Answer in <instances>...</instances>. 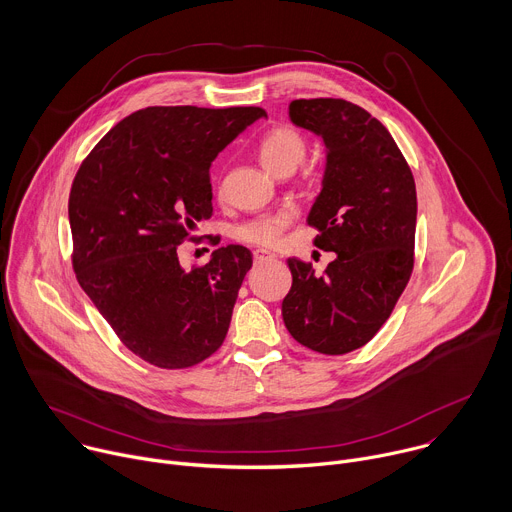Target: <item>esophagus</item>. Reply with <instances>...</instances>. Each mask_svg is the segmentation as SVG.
<instances>
[{
	"label": "esophagus",
	"instance_id": "34e87169",
	"mask_svg": "<svg viewBox=\"0 0 512 512\" xmlns=\"http://www.w3.org/2000/svg\"><path fill=\"white\" fill-rule=\"evenodd\" d=\"M253 259H255V263L259 265V263H265V261H271V259H275V255H273V253H269V251H263V249H259V251H255V253H253Z\"/></svg>",
	"mask_w": 512,
	"mask_h": 512
}]
</instances>
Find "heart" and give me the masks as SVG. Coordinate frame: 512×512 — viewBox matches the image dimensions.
I'll list each match as a JSON object with an SVG mask.
<instances>
[{"instance_id":"1","label":"heart","mask_w":512,"mask_h":512,"mask_svg":"<svg viewBox=\"0 0 512 512\" xmlns=\"http://www.w3.org/2000/svg\"><path fill=\"white\" fill-rule=\"evenodd\" d=\"M306 150V139L298 129L289 125H277L261 137L257 152L261 164L271 174H279L281 170H296V166L306 158ZM294 218V210L281 208L251 218V221L237 227L235 235L239 241L255 247H275L279 245L285 229L291 225Z\"/></svg>"}]
</instances>
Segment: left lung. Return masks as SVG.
<instances>
[{"instance_id":"left-lung-1","label":"left lung","mask_w":512,"mask_h":512,"mask_svg":"<svg viewBox=\"0 0 512 512\" xmlns=\"http://www.w3.org/2000/svg\"><path fill=\"white\" fill-rule=\"evenodd\" d=\"M289 119L324 139L326 170L308 225L318 229L314 245L336 259L322 275L287 259L281 316L300 344L346 354L381 330L411 277L415 180L387 127L350 101H291Z\"/></svg>"}]
</instances>
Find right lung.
I'll list each match as a JSON object with an SVG mask.
<instances>
[{
  "instance_id": "obj_1",
  "label": "right lung",
  "mask_w": 512,
  "mask_h": 512,
  "mask_svg": "<svg viewBox=\"0 0 512 512\" xmlns=\"http://www.w3.org/2000/svg\"><path fill=\"white\" fill-rule=\"evenodd\" d=\"M261 117V107L139 109L72 180V269L117 338L158 369L194 367L225 342L253 255L229 245L184 271L178 247L212 216V160Z\"/></svg>"
}]
</instances>
